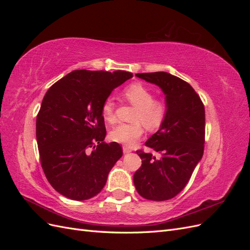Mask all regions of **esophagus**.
Here are the masks:
<instances>
[{"label": "esophagus", "mask_w": 250, "mask_h": 250, "mask_svg": "<svg viewBox=\"0 0 250 250\" xmlns=\"http://www.w3.org/2000/svg\"><path fill=\"white\" fill-rule=\"evenodd\" d=\"M123 152H124V154L130 153L131 152V149H129L128 147H123Z\"/></svg>", "instance_id": "esophagus-1"}]
</instances>
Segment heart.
<instances>
[{
	"label": "heart",
	"instance_id": "obj_1",
	"mask_svg": "<svg viewBox=\"0 0 250 250\" xmlns=\"http://www.w3.org/2000/svg\"><path fill=\"white\" fill-rule=\"evenodd\" d=\"M125 99L134 105L132 123H122L113 127L110 139L124 146L132 147L144 133L143 124L148 129L154 130L164 123L168 113V105L164 100L154 98V94L148 86L140 82L132 83L124 89ZM101 113L108 123L116 121V106L111 98H107L102 104Z\"/></svg>",
	"mask_w": 250,
	"mask_h": 250
}]
</instances>
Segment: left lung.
I'll list each match as a JSON object with an SVG mask.
<instances>
[{"mask_svg": "<svg viewBox=\"0 0 250 250\" xmlns=\"http://www.w3.org/2000/svg\"><path fill=\"white\" fill-rule=\"evenodd\" d=\"M135 76L162 88L168 113L160 129L145 143L160 156L138 150L142 166L134 173L133 183L143 198L169 200L184 190L202 158L204 105L188 82L169 73H142Z\"/></svg>", "mask_w": 250, "mask_h": 250, "instance_id": "8db88e82", "label": "left lung"}]
</instances>
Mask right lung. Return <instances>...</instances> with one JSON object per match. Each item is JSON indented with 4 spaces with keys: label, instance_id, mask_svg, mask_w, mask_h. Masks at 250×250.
I'll use <instances>...</instances> for the list:
<instances>
[{
    "label": "right lung",
    "instance_id": "obj_1",
    "mask_svg": "<svg viewBox=\"0 0 250 250\" xmlns=\"http://www.w3.org/2000/svg\"><path fill=\"white\" fill-rule=\"evenodd\" d=\"M132 73L77 70L55 82L36 118V140L50 185L66 198L86 200L99 194L123 155L118 143H104L103 102Z\"/></svg>",
    "mask_w": 250,
    "mask_h": 250
}]
</instances>
